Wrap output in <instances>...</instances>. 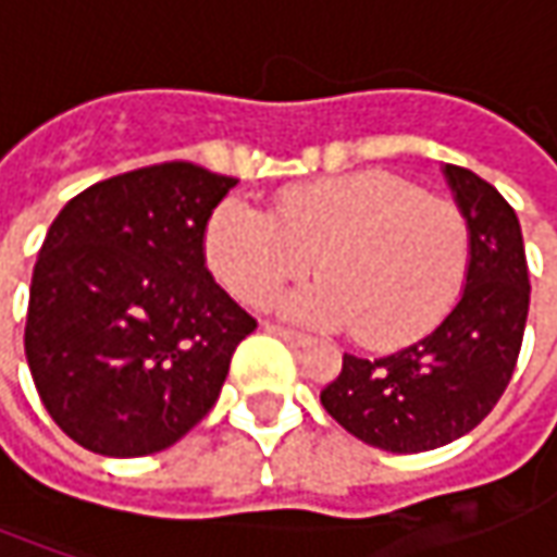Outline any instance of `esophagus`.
Instances as JSON below:
<instances>
[{"label":"esophagus","instance_id":"1","mask_svg":"<svg viewBox=\"0 0 557 557\" xmlns=\"http://www.w3.org/2000/svg\"><path fill=\"white\" fill-rule=\"evenodd\" d=\"M267 332L275 334V337H282V341H285V344H290V347H310L312 344L307 334L290 332V329H285V325H267Z\"/></svg>","mask_w":557,"mask_h":557}]
</instances>
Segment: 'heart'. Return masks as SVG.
<instances>
[{
  "label": "heart",
  "instance_id": "obj_1",
  "mask_svg": "<svg viewBox=\"0 0 557 557\" xmlns=\"http://www.w3.org/2000/svg\"><path fill=\"white\" fill-rule=\"evenodd\" d=\"M203 257L235 300L253 310L315 269L322 285L285 312L322 329H350L372 350L406 347L459 304L471 269V225L453 201L394 173H347L290 185L275 216L225 198L203 225Z\"/></svg>",
  "mask_w": 557,
  "mask_h": 557
}]
</instances>
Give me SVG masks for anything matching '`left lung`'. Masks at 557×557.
Returning a JSON list of instances; mask_svg holds the SVG:
<instances>
[{
	"label": "left lung",
	"mask_w": 557,
	"mask_h": 557,
	"mask_svg": "<svg viewBox=\"0 0 557 557\" xmlns=\"http://www.w3.org/2000/svg\"><path fill=\"white\" fill-rule=\"evenodd\" d=\"M471 225V269L453 312L421 341L381 359L344 354L322 391L325 412L387 453H424L474 431L518 366L530 310L524 238L511 203L478 173L446 163Z\"/></svg>",
	"instance_id": "obj_1"
}]
</instances>
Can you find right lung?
Wrapping results in <instances>:
<instances>
[{
    "mask_svg": "<svg viewBox=\"0 0 557 557\" xmlns=\"http://www.w3.org/2000/svg\"><path fill=\"white\" fill-rule=\"evenodd\" d=\"M235 183L151 163L89 185L49 225L24 350L46 412L83 449L161 453L220 399L257 329L203 263V225Z\"/></svg>",
    "mask_w": 557,
    "mask_h": 557,
    "instance_id": "1",
    "label": "right lung"
}]
</instances>
